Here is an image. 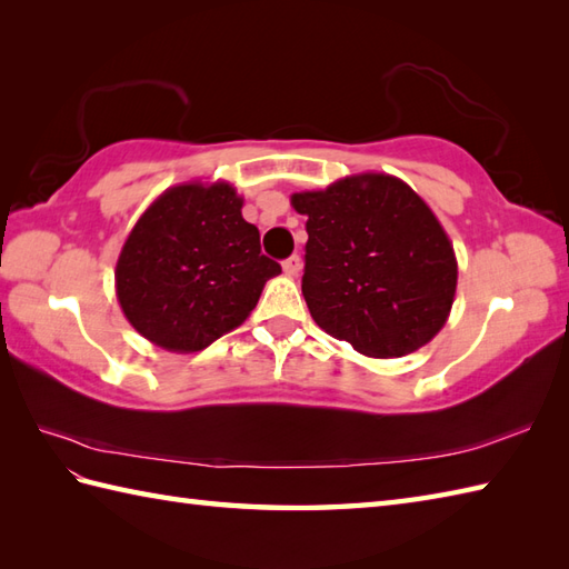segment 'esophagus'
Wrapping results in <instances>:
<instances>
[{
	"instance_id": "34e87169",
	"label": "esophagus",
	"mask_w": 569,
	"mask_h": 569,
	"mask_svg": "<svg viewBox=\"0 0 569 569\" xmlns=\"http://www.w3.org/2000/svg\"><path fill=\"white\" fill-rule=\"evenodd\" d=\"M282 268H284V274H289V277H297V274H299V270H301V258H299V256L287 258V260L282 262Z\"/></svg>"
}]
</instances>
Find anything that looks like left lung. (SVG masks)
<instances>
[{
  "label": "left lung",
  "mask_w": 569,
  "mask_h": 569,
  "mask_svg": "<svg viewBox=\"0 0 569 569\" xmlns=\"http://www.w3.org/2000/svg\"><path fill=\"white\" fill-rule=\"evenodd\" d=\"M307 217L301 295L328 336L368 358H401L446 326L458 287L456 250L413 189L362 172L292 194Z\"/></svg>",
  "instance_id": "1"
}]
</instances>
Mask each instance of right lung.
<instances>
[{
  "label": "right lung",
  "mask_w": 569,
  "mask_h": 569,
  "mask_svg": "<svg viewBox=\"0 0 569 569\" xmlns=\"http://www.w3.org/2000/svg\"><path fill=\"white\" fill-rule=\"evenodd\" d=\"M229 182L166 189L136 221L117 260V299L138 333L197 352L241 326L280 262L260 252Z\"/></svg>",
  "instance_id": "add662e5"
}]
</instances>
